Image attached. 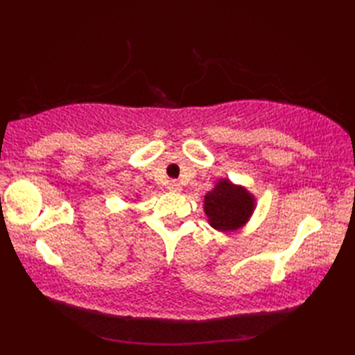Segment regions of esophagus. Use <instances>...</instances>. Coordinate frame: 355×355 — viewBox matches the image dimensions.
I'll return each mask as SVG.
<instances>
[{
    "label": "esophagus",
    "mask_w": 355,
    "mask_h": 355,
    "mask_svg": "<svg viewBox=\"0 0 355 355\" xmlns=\"http://www.w3.org/2000/svg\"><path fill=\"white\" fill-rule=\"evenodd\" d=\"M168 189H169L171 192H180V191H182V186H180L178 182H169Z\"/></svg>",
    "instance_id": "obj_1"
}]
</instances>
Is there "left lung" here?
Returning a JSON list of instances; mask_svg holds the SVG:
<instances>
[{
  "instance_id": "1",
  "label": "left lung",
  "mask_w": 355,
  "mask_h": 355,
  "mask_svg": "<svg viewBox=\"0 0 355 355\" xmlns=\"http://www.w3.org/2000/svg\"><path fill=\"white\" fill-rule=\"evenodd\" d=\"M202 207L210 227L220 232H233L250 220L256 200L244 186L233 184L227 178H220L214 189L205 195Z\"/></svg>"
}]
</instances>
